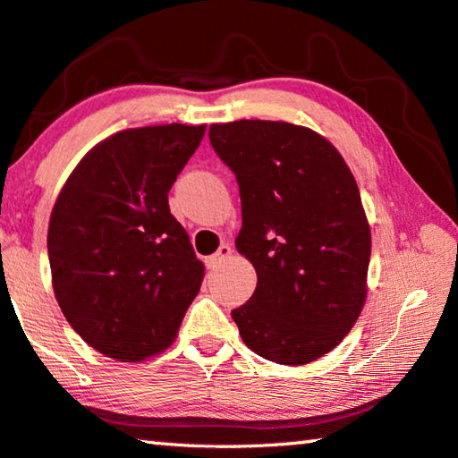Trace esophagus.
I'll return each instance as SVG.
<instances>
[{"label": "esophagus", "mask_w": 458, "mask_h": 458, "mask_svg": "<svg viewBox=\"0 0 458 458\" xmlns=\"http://www.w3.org/2000/svg\"><path fill=\"white\" fill-rule=\"evenodd\" d=\"M230 254H232V246H230V244H222V246L218 248V252L212 254V257L208 259V267H210V268L218 267L222 260H226V259L230 257Z\"/></svg>", "instance_id": "1"}]
</instances>
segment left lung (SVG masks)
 Instances as JSON below:
<instances>
[{
    "mask_svg": "<svg viewBox=\"0 0 458 458\" xmlns=\"http://www.w3.org/2000/svg\"><path fill=\"white\" fill-rule=\"evenodd\" d=\"M210 143L236 175L242 228L236 250L257 289L232 311L254 353L305 366L341 344L366 303L369 224L339 151L284 121L210 127Z\"/></svg>",
    "mask_w": 458,
    "mask_h": 458,
    "instance_id": "1",
    "label": "left lung"
}]
</instances>
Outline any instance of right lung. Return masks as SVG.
<instances>
[{
    "instance_id": "obj_1",
    "label": "right lung",
    "mask_w": 458,
    "mask_h": 458,
    "mask_svg": "<svg viewBox=\"0 0 458 458\" xmlns=\"http://www.w3.org/2000/svg\"><path fill=\"white\" fill-rule=\"evenodd\" d=\"M206 125L127 129L92 147L48 226L52 286L66 321L106 358L141 361L172 345L204 281L167 193Z\"/></svg>"
}]
</instances>
